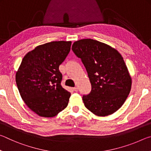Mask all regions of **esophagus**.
<instances>
[{"instance_id": "obj_1", "label": "esophagus", "mask_w": 151, "mask_h": 151, "mask_svg": "<svg viewBox=\"0 0 151 151\" xmlns=\"http://www.w3.org/2000/svg\"><path fill=\"white\" fill-rule=\"evenodd\" d=\"M73 90L74 91H75V92H77L78 89L77 87H74V88H73Z\"/></svg>"}]
</instances>
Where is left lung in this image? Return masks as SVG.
<instances>
[{"mask_svg": "<svg viewBox=\"0 0 151 151\" xmlns=\"http://www.w3.org/2000/svg\"><path fill=\"white\" fill-rule=\"evenodd\" d=\"M72 50L81 58L92 86L83 96L85 107L99 116L114 113L130 93L132 79L121 55L98 40L86 39L73 43Z\"/></svg>", "mask_w": 151, "mask_h": 151, "instance_id": "obj_1", "label": "left lung"}]
</instances>
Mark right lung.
<instances>
[{
  "label": "right lung",
  "mask_w": 151,
  "mask_h": 151,
  "mask_svg": "<svg viewBox=\"0 0 151 151\" xmlns=\"http://www.w3.org/2000/svg\"><path fill=\"white\" fill-rule=\"evenodd\" d=\"M71 41L39 45L24 56L16 73V83L27 106L42 117H53L68 105L69 92L60 85L59 65L69 53Z\"/></svg>",
  "instance_id": "right-lung-1"
}]
</instances>
